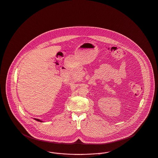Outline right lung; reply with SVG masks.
Segmentation results:
<instances>
[{
    "label": "right lung",
    "instance_id": "1",
    "mask_svg": "<svg viewBox=\"0 0 158 158\" xmlns=\"http://www.w3.org/2000/svg\"><path fill=\"white\" fill-rule=\"evenodd\" d=\"M35 120H36V121H39V122H42L40 120H39V119H35Z\"/></svg>",
    "mask_w": 158,
    "mask_h": 158
}]
</instances>
